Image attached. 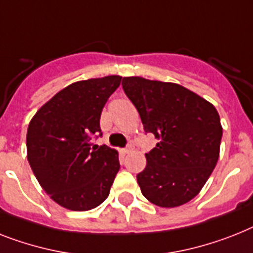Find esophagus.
<instances>
[{
    "instance_id": "esophagus-1",
    "label": "esophagus",
    "mask_w": 253,
    "mask_h": 253,
    "mask_svg": "<svg viewBox=\"0 0 253 253\" xmlns=\"http://www.w3.org/2000/svg\"><path fill=\"white\" fill-rule=\"evenodd\" d=\"M131 151H132V147H131V145H128V147L123 148L122 153H123V155H127V153H130Z\"/></svg>"
}]
</instances>
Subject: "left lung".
<instances>
[{
    "instance_id": "obj_1",
    "label": "left lung",
    "mask_w": 253,
    "mask_h": 253,
    "mask_svg": "<svg viewBox=\"0 0 253 253\" xmlns=\"http://www.w3.org/2000/svg\"><path fill=\"white\" fill-rule=\"evenodd\" d=\"M122 87L139 112L145 132L159 140L137 174L152 204L175 208L196 196L219 157L222 126L217 109L175 83L126 77Z\"/></svg>"
}]
</instances>
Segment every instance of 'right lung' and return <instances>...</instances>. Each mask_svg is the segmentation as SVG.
I'll return each mask as SVG.
<instances>
[{"mask_svg": "<svg viewBox=\"0 0 253 253\" xmlns=\"http://www.w3.org/2000/svg\"><path fill=\"white\" fill-rule=\"evenodd\" d=\"M120 75L80 80L55 93L32 117L27 159L42 190L63 208L89 211L109 196L120 170L118 152L98 145L100 117ZM101 135V133H100Z\"/></svg>", "mask_w": 253, "mask_h": 253, "instance_id": "right-lung-1", "label": "right lung"}]
</instances>
